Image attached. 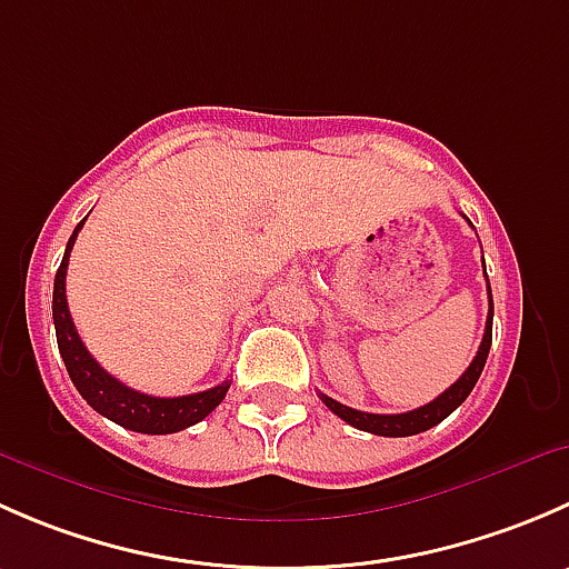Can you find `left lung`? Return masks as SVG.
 Returning a JSON list of instances; mask_svg holds the SVG:
<instances>
[{
  "mask_svg": "<svg viewBox=\"0 0 569 569\" xmlns=\"http://www.w3.org/2000/svg\"><path fill=\"white\" fill-rule=\"evenodd\" d=\"M487 291H490V280H487ZM490 343H492V297H490V317H487L485 338H481L479 352H476V358L470 360V366L465 369V375L460 377V380H457L449 391L440 393L438 399L429 401V405L418 407V410H410V412H396V416H380V412L352 410V407L341 405V401L330 399V396H325V393H319V396L338 418H343L347 423H352L355 429H363V432L382 435V438H407V435L427 432V429L438 427L443 418H449L451 412H455L457 407L468 399V393L473 391V386L479 382V377H481V369H485V363H487V355H490Z\"/></svg>",
  "mask_w": 569,
  "mask_h": 569,
  "instance_id": "obj_1",
  "label": "left lung"
}]
</instances>
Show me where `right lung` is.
Segmentation results:
<instances>
[{"mask_svg": "<svg viewBox=\"0 0 569 569\" xmlns=\"http://www.w3.org/2000/svg\"><path fill=\"white\" fill-rule=\"evenodd\" d=\"M88 220V217H84ZM84 220L73 228L71 239H68L66 256H62L60 269L54 278V297H51V317H54V332H57V347H60L62 363H66L68 377L82 393V399L93 407L96 412L109 418V421L120 423V427L131 429V432L142 435H170L181 432V429L192 427V423L203 421L222 399H226L231 382L209 388V391L189 393V396H173V399H162V396H148L134 391V388L123 386L107 375L88 347L79 338L77 327H73L71 311H68L66 300V272H68V256H71L77 233L82 231Z\"/></svg>", "mask_w": 569, "mask_h": 569, "instance_id": "add662e5", "label": "right lung"}]
</instances>
